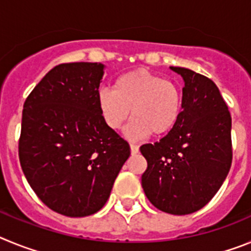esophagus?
<instances>
[{"label": "esophagus", "mask_w": 251, "mask_h": 251, "mask_svg": "<svg viewBox=\"0 0 251 251\" xmlns=\"http://www.w3.org/2000/svg\"><path fill=\"white\" fill-rule=\"evenodd\" d=\"M139 152V147L136 145H130V153L132 154H137Z\"/></svg>", "instance_id": "obj_1"}]
</instances>
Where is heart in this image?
<instances>
[{
    "mask_svg": "<svg viewBox=\"0 0 251 251\" xmlns=\"http://www.w3.org/2000/svg\"><path fill=\"white\" fill-rule=\"evenodd\" d=\"M97 105L104 123L113 130L123 127L130 139L167 136L175 129L182 112V92L174 81L147 70H134L115 80L113 89L104 88L97 95Z\"/></svg>",
    "mask_w": 251,
    "mask_h": 251,
    "instance_id": "1",
    "label": "heart"
}]
</instances>
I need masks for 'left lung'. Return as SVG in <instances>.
Wrapping results in <instances>:
<instances>
[{
    "mask_svg": "<svg viewBox=\"0 0 251 251\" xmlns=\"http://www.w3.org/2000/svg\"><path fill=\"white\" fill-rule=\"evenodd\" d=\"M185 81L175 129L141 153L147 159L142 187L154 207L188 215L215 196L232 161L231 115L216 84L190 69L171 66Z\"/></svg>",
    "mask_w": 251,
    "mask_h": 251,
    "instance_id": "8db88e82",
    "label": "left lung"
}]
</instances>
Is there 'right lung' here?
Returning a JSON list of instances; mask_svg holds the SVG:
<instances>
[{"mask_svg":"<svg viewBox=\"0 0 251 251\" xmlns=\"http://www.w3.org/2000/svg\"><path fill=\"white\" fill-rule=\"evenodd\" d=\"M105 66L60 64L24 104L19 157L27 182L55 212L84 217L110 196L130 154L127 141L110 129L97 105Z\"/></svg>","mask_w":251,"mask_h":251,"instance_id":"1","label":"right lung"}]
</instances>
